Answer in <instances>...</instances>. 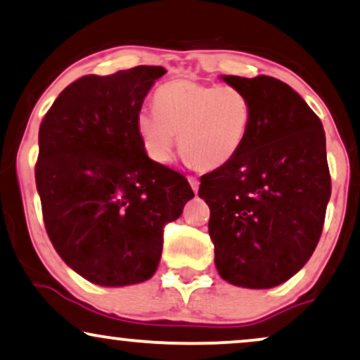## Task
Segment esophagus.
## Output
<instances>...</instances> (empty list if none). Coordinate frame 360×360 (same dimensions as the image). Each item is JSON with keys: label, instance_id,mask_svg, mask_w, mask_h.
Instances as JSON below:
<instances>
[{"label": "esophagus", "instance_id": "34e87169", "mask_svg": "<svg viewBox=\"0 0 360 360\" xmlns=\"http://www.w3.org/2000/svg\"><path fill=\"white\" fill-rule=\"evenodd\" d=\"M189 184H191V188H193L194 194H198V191H199V181L195 179V177L191 176V177H189Z\"/></svg>", "mask_w": 360, "mask_h": 360}]
</instances>
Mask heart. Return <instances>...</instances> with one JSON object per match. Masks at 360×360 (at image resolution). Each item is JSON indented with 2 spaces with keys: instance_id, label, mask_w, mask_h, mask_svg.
I'll return each instance as SVG.
<instances>
[{
  "instance_id": "heart-1",
  "label": "heart",
  "mask_w": 360,
  "mask_h": 360,
  "mask_svg": "<svg viewBox=\"0 0 360 360\" xmlns=\"http://www.w3.org/2000/svg\"><path fill=\"white\" fill-rule=\"evenodd\" d=\"M154 108L141 109L136 129L159 165L171 161L179 136L181 154L195 169H219L243 148L251 124V103L233 86L172 81L154 94Z\"/></svg>"
}]
</instances>
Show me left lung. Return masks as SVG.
I'll return each mask as SVG.
<instances>
[{"mask_svg":"<svg viewBox=\"0 0 360 360\" xmlns=\"http://www.w3.org/2000/svg\"><path fill=\"white\" fill-rule=\"evenodd\" d=\"M222 79L248 96L251 124L233 161L201 177L214 262L239 288H276L302 269L322 234L330 198L326 134L289 84L264 75Z\"/></svg>","mask_w":360,"mask_h":360,"instance_id":"1","label":"left lung"}]
</instances>
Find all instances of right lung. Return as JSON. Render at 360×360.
Wrapping results in <instances>:
<instances>
[{"mask_svg": "<svg viewBox=\"0 0 360 360\" xmlns=\"http://www.w3.org/2000/svg\"><path fill=\"white\" fill-rule=\"evenodd\" d=\"M166 70L136 66L76 79L39 126L36 188L51 243L72 271L106 288L153 277L165 226L194 198L188 179L148 158L136 116Z\"/></svg>", "mask_w": 360, "mask_h": 360, "instance_id": "right-lung-1", "label": "right lung"}]
</instances>
